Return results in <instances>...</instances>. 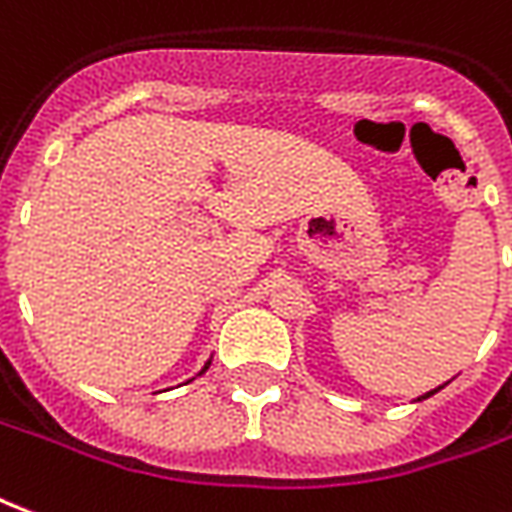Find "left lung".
I'll return each instance as SVG.
<instances>
[{"mask_svg": "<svg viewBox=\"0 0 512 512\" xmlns=\"http://www.w3.org/2000/svg\"><path fill=\"white\" fill-rule=\"evenodd\" d=\"M439 391V388H434V391H429V393H426V396H423V399H429V396H434V393H437Z\"/></svg>", "mask_w": 512, "mask_h": 512, "instance_id": "8db88e82", "label": "left lung"}]
</instances>
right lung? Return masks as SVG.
I'll return each mask as SVG.
<instances>
[{
    "mask_svg": "<svg viewBox=\"0 0 512 512\" xmlns=\"http://www.w3.org/2000/svg\"><path fill=\"white\" fill-rule=\"evenodd\" d=\"M208 363H211V361H208ZM208 363H206V366H203V372H206V369H208ZM203 372H200V374H203Z\"/></svg>",
    "mask_w": 512,
    "mask_h": 512,
    "instance_id": "obj_1",
    "label": "right lung"
}]
</instances>
